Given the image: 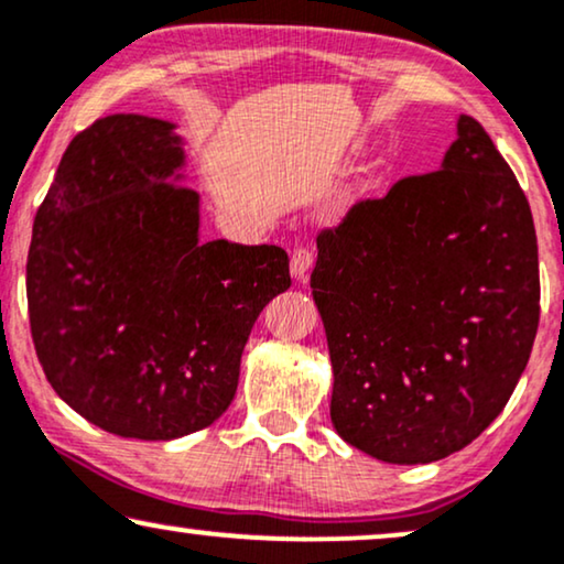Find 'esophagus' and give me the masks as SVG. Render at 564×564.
<instances>
[{
  "instance_id": "esophagus-1",
  "label": "esophagus",
  "mask_w": 564,
  "mask_h": 564,
  "mask_svg": "<svg viewBox=\"0 0 564 564\" xmlns=\"http://www.w3.org/2000/svg\"><path fill=\"white\" fill-rule=\"evenodd\" d=\"M311 267H313V251L305 249V246H297L290 257V274L295 276V280H305L307 272H311Z\"/></svg>"
}]
</instances>
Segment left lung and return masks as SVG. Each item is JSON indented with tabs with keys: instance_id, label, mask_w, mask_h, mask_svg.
Listing matches in <instances>:
<instances>
[{
	"instance_id": "left-lung-1",
	"label": "left lung",
	"mask_w": 564,
	"mask_h": 564,
	"mask_svg": "<svg viewBox=\"0 0 564 564\" xmlns=\"http://www.w3.org/2000/svg\"><path fill=\"white\" fill-rule=\"evenodd\" d=\"M311 288L346 444L429 465L480 436L539 326L534 218L480 122L459 115L438 172L400 180L323 230Z\"/></svg>"
}]
</instances>
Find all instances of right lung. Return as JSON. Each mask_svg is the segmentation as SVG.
I'll return each instance as SVG.
<instances>
[{"label": "right lung", "instance_id": "1", "mask_svg": "<svg viewBox=\"0 0 564 564\" xmlns=\"http://www.w3.org/2000/svg\"><path fill=\"white\" fill-rule=\"evenodd\" d=\"M174 130L145 115L82 130L28 253L30 330L51 388L95 426L143 442L228 411L253 323L290 288L280 246L199 241Z\"/></svg>", "mask_w": 564, "mask_h": 564}]
</instances>
